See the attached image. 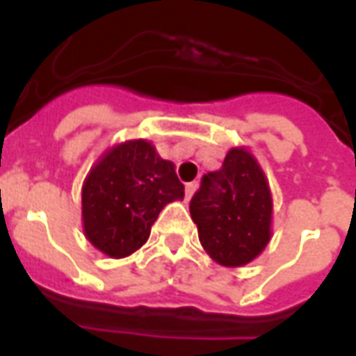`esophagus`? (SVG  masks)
I'll use <instances>...</instances> for the list:
<instances>
[{
  "label": "esophagus",
  "mask_w": 356,
  "mask_h": 356,
  "mask_svg": "<svg viewBox=\"0 0 356 356\" xmlns=\"http://www.w3.org/2000/svg\"><path fill=\"white\" fill-rule=\"evenodd\" d=\"M196 183H186L185 185V196H186V200H191L193 198V194L196 193Z\"/></svg>",
  "instance_id": "1"
}]
</instances>
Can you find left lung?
I'll return each mask as SVG.
<instances>
[{
    "instance_id": "8db88e82",
    "label": "left lung",
    "mask_w": 356,
    "mask_h": 356,
    "mask_svg": "<svg viewBox=\"0 0 356 356\" xmlns=\"http://www.w3.org/2000/svg\"><path fill=\"white\" fill-rule=\"evenodd\" d=\"M191 217L204 250L223 267H242L267 248L273 196L250 150L231 148L223 168L202 177L191 200Z\"/></svg>"
}]
</instances>
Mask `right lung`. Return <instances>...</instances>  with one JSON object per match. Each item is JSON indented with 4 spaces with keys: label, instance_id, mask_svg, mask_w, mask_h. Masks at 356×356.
<instances>
[{
    "label": "right lung",
    "instance_id": "right-lung-1",
    "mask_svg": "<svg viewBox=\"0 0 356 356\" xmlns=\"http://www.w3.org/2000/svg\"><path fill=\"white\" fill-rule=\"evenodd\" d=\"M183 196L175 165L162 160L152 143L125 140L106 150L83 181L86 238L114 259L127 257L147 242L163 206Z\"/></svg>",
    "mask_w": 356,
    "mask_h": 356
}]
</instances>
